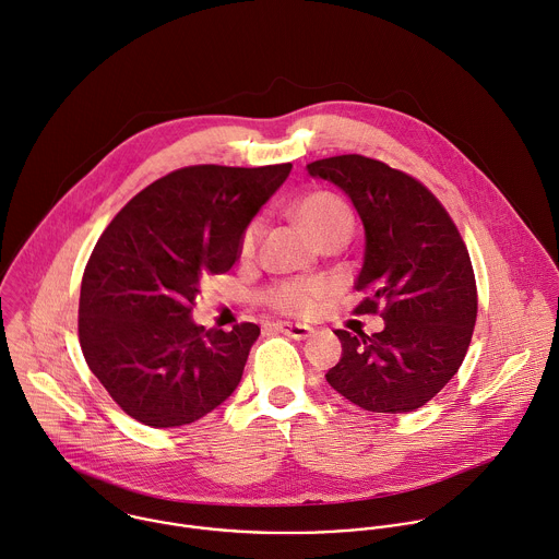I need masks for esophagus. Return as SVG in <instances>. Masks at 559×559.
Masks as SVG:
<instances>
[{"instance_id": "34e87169", "label": "esophagus", "mask_w": 559, "mask_h": 559, "mask_svg": "<svg viewBox=\"0 0 559 559\" xmlns=\"http://www.w3.org/2000/svg\"><path fill=\"white\" fill-rule=\"evenodd\" d=\"M273 328H275V330H280V332H284V334H288V337H293V340H297V342H301V340L310 337V332H312V328H310V325H304V323H290V321L273 323Z\"/></svg>"}]
</instances>
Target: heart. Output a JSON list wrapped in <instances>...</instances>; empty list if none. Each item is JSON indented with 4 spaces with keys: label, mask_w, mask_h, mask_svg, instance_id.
<instances>
[{
    "label": "heart",
    "mask_w": 559,
    "mask_h": 559,
    "mask_svg": "<svg viewBox=\"0 0 559 559\" xmlns=\"http://www.w3.org/2000/svg\"><path fill=\"white\" fill-rule=\"evenodd\" d=\"M297 219L301 225L319 240L325 242L328 238L334 236H350L353 231V211L350 206L337 195L328 189H314L304 193L295 206H293ZM262 238V219H251L245 227L240 236V260L253 258L258 242ZM325 286L314 280H286L269 286L262 295L260 301L273 308L275 312L282 314H293V317H304L310 314L319 301L325 297Z\"/></svg>",
    "instance_id": "1"
}]
</instances>
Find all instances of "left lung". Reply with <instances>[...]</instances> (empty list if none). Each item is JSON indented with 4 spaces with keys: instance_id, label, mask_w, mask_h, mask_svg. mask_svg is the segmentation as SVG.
<instances>
[{
    "instance_id": "left-lung-1",
    "label": "left lung",
    "mask_w": 559,
    "mask_h": 559,
    "mask_svg": "<svg viewBox=\"0 0 559 559\" xmlns=\"http://www.w3.org/2000/svg\"><path fill=\"white\" fill-rule=\"evenodd\" d=\"M348 193L366 229L355 288L357 314H381L374 334L334 330L342 359L325 381L350 403L383 414L414 412L459 372L478 314L469 251L448 209L416 178L344 154L306 165Z\"/></svg>"
}]
</instances>
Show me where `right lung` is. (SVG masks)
Listing matches in <instances>:
<instances>
[{
  "mask_svg": "<svg viewBox=\"0 0 559 559\" xmlns=\"http://www.w3.org/2000/svg\"><path fill=\"white\" fill-rule=\"evenodd\" d=\"M290 169H176L100 234L81 280L79 344L107 394L139 423L189 425L238 388L260 328L204 330L189 317L200 282L236 264L245 227Z\"/></svg>",
  "mask_w": 559,
  "mask_h": 559,
  "instance_id": "1",
  "label": "right lung"
}]
</instances>
